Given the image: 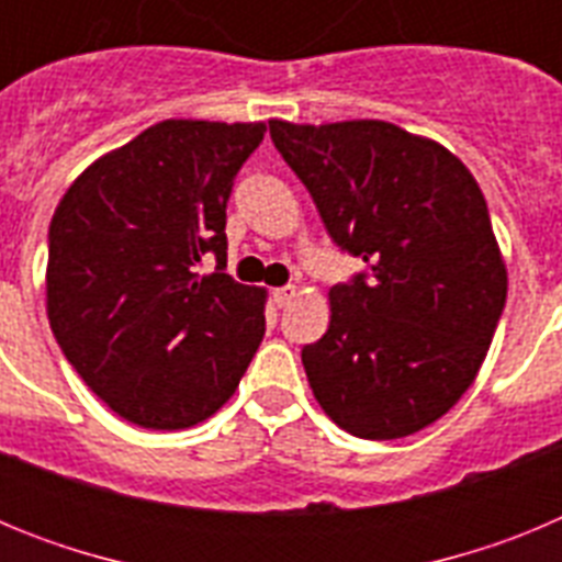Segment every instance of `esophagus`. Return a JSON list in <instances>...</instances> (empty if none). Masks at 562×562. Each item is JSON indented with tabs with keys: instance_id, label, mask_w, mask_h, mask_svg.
Segmentation results:
<instances>
[{
	"instance_id": "obj_1",
	"label": "esophagus",
	"mask_w": 562,
	"mask_h": 562,
	"mask_svg": "<svg viewBox=\"0 0 562 562\" xmlns=\"http://www.w3.org/2000/svg\"><path fill=\"white\" fill-rule=\"evenodd\" d=\"M295 297V286L286 284V286H278V290H272V301H276L278 306H286Z\"/></svg>"
}]
</instances>
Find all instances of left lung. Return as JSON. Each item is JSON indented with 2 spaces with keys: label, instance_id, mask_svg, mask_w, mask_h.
Listing matches in <instances>:
<instances>
[{
  "label": "left lung",
  "instance_id": "obj_1",
  "mask_svg": "<svg viewBox=\"0 0 562 562\" xmlns=\"http://www.w3.org/2000/svg\"><path fill=\"white\" fill-rule=\"evenodd\" d=\"M270 137L335 245L369 267L331 286L329 329L301 351L312 394L360 439L428 428L473 385L506 304L479 182L385 121H270Z\"/></svg>",
  "mask_w": 562,
  "mask_h": 562
}]
</instances>
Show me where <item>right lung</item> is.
<instances>
[{
  "label": "right lung",
  "mask_w": 562,
  "mask_h": 562,
  "mask_svg": "<svg viewBox=\"0 0 562 562\" xmlns=\"http://www.w3.org/2000/svg\"><path fill=\"white\" fill-rule=\"evenodd\" d=\"M265 123L162 121L67 188L47 236V317L69 366L148 430L225 405L265 337V290L233 281L227 200ZM217 258V270L199 267Z\"/></svg>",
  "instance_id": "1"
}]
</instances>
